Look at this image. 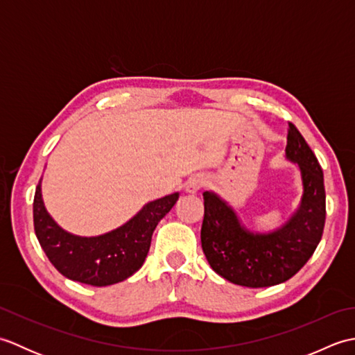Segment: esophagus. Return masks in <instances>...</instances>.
Returning a JSON list of instances; mask_svg holds the SVG:
<instances>
[{
  "label": "esophagus",
  "mask_w": 355,
  "mask_h": 355,
  "mask_svg": "<svg viewBox=\"0 0 355 355\" xmlns=\"http://www.w3.org/2000/svg\"><path fill=\"white\" fill-rule=\"evenodd\" d=\"M206 184V178L205 177H201V175H195V177H192V178H189L187 180V183H186V191L189 192V193H195V192H198L202 186Z\"/></svg>",
  "instance_id": "esophagus-1"
}]
</instances>
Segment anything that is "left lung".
Masks as SVG:
<instances>
[{
	"label": "left lung",
	"instance_id": "left-lung-1",
	"mask_svg": "<svg viewBox=\"0 0 355 355\" xmlns=\"http://www.w3.org/2000/svg\"><path fill=\"white\" fill-rule=\"evenodd\" d=\"M286 158L302 173L304 195L284 227L258 235L241 227L235 212L212 192H205L201 247L218 275L229 282L262 288L288 281L311 258L325 227L323 172L302 134L288 122Z\"/></svg>",
	"mask_w": 355,
	"mask_h": 355
}]
</instances>
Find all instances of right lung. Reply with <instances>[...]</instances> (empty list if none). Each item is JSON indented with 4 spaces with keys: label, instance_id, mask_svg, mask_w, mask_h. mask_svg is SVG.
Masks as SVG:
<instances>
[{
    "label": "right lung",
    "instance_id": "obj_1",
    "mask_svg": "<svg viewBox=\"0 0 355 355\" xmlns=\"http://www.w3.org/2000/svg\"><path fill=\"white\" fill-rule=\"evenodd\" d=\"M177 200L178 193H172L148 202L122 227L102 236L80 238L67 233L51 220L37 184L33 200L35 233L59 273L71 281L94 286L112 285L125 281L143 266L158 221Z\"/></svg>",
    "mask_w": 355,
    "mask_h": 355
}]
</instances>
